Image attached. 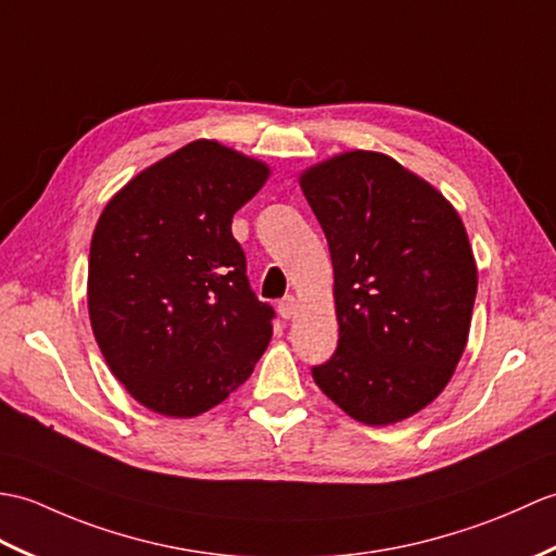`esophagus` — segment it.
<instances>
[{"label":"esophagus","mask_w":556,"mask_h":556,"mask_svg":"<svg viewBox=\"0 0 556 556\" xmlns=\"http://www.w3.org/2000/svg\"><path fill=\"white\" fill-rule=\"evenodd\" d=\"M294 312H298V300L292 298V294H288V298H282L280 302H278V314L282 316V318H292L294 316Z\"/></svg>","instance_id":"esophagus-1"}]
</instances>
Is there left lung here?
<instances>
[{
    "label": "left lung",
    "instance_id": "1",
    "mask_svg": "<svg viewBox=\"0 0 556 556\" xmlns=\"http://www.w3.org/2000/svg\"><path fill=\"white\" fill-rule=\"evenodd\" d=\"M336 274L338 350L316 386L368 426L433 402L459 364L478 290L459 214L378 152H348L300 178Z\"/></svg>",
    "mask_w": 556,
    "mask_h": 556
}]
</instances>
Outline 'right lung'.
<instances>
[{"label": "right lung", "mask_w": 556, "mask_h": 556, "mask_svg": "<svg viewBox=\"0 0 556 556\" xmlns=\"http://www.w3.org/2000/svg\"><path fill=\"white\" fill-rule=\"evenodd\" d=\"M266 178L262 162L197 140L135 176L97 220L92 330L111 374L147 409H212L268 348L276 312L250 288L230 230Z\"/></svg>", "instance_id": "1"}]
</instances>
